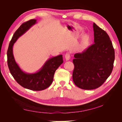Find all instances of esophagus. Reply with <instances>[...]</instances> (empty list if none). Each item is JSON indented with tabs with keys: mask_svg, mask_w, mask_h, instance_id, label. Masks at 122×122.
I'll use <instances>...</instances> for the list:
<instances>
[{
	"mask_svg": "<svg viewBox=\"0 0 122 122\" xmlns=\"http://www.w3.org/2000/svg\"><path fill=\"white\" fill-rule=\"evenodd\" d=\"M65 58L66 61H69L70 58V54L69 53H67L65 55Z\"/></svg>",
	"mask_w": 122,
	"mask_h": 122,
	"instance_id": "obj_1",
	"label": "esophagus"
}]
</instances>
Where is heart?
<instances>
[{
	"mask_svg": "<svg viewBox=\"0 0 122 122\" xmlns=\"http://www.w3.org/2000/svg\"><path fill=\"white\" fill-rule=\"evenodd\" d=\"M90 43V38L87 35L84 36L81 42L77 46V49L78 51H82L84 50L88 46Z\"/></svg>",
	"mask_w": 122,
	"mask_h": 122,
	"instance_id": "obj_1",
	"label": "heart"
}]
</instances>
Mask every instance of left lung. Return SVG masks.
<instances>
[{
	"label": "left lung",
	"instance_id": "left-lung-1",
	"mask_svg": "<svg viewBox=\"0 0 122 122\" xmlns=\"http://www.w3.org/2000/svg\"><path fill=\"white\" fill-rule=\"evenodd\" d=\"M94 43L82 53L74 54L73 80L77 86L94 90L103 84L112 73L114 50L108 34L95 23Z\"/></svg>",
	"mask_w": 122,
	"mask_h": 122
}]
</instances>
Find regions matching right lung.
<instances>
[{
  "label": "right lung",
  "mask_w": 122,
  "mask_h": 122,
  "mask_svg": "<svg viewBox=\"0 0 122 122\" xmlns=\"http://www.w3.org/2000/svg\"><path fill=\"white\" fill-rule=\"evenodd\" d=\"M36 22V20L31 19L23 23L14 33L10 41L7 51V61L11 74L20 86L32 91H42L52 83L55 71L63 62L62 55L48 59L39 71L29 74L22 71L15 60L13 46L17 39L26 32Z\"/></svg>",
  "instance_id": "obj_1"
}]
</instances>
